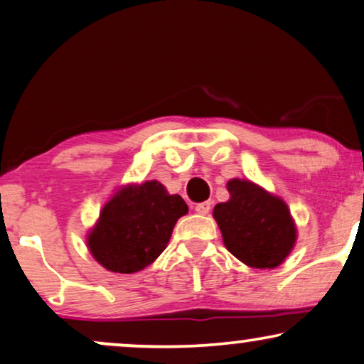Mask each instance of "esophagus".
Listing matches in <instances>:
<instances>
[{
    "label": "esophagus",
    "mask_w": 364,
    "mask_h": 364,
    "mask_svg": "<svg viewBox=\"0 0 364 364\" xmlns=\"http://www.w3.org/2000/svg\"><path fill=\"white\" fill-rule=\"evenodd\" d=\"M196 213H200V215H208V213H210V210H211V203L210 201H203V203H200V205H196Z\"/></svg>",
    "instance_id": "1"
}]
</instances>
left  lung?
<instances>
[{
	"label": "left lung",
	"instance_id": "left-lung-1",
	"mask_svg": "<svg viewBox=\"0 0 364 364\" xmlns=\"http://www.w3.org/2000/svg\"><path fill=\"white\" fill-rule=\"evenodd\" d=\"M228 191L230 200L213 210L228 251L251 268L279 266L296 241L287 203L248 179H231Z\"/></svg>",
	"mask_w": 364,
	"mask_h": 364
}]
</instances>
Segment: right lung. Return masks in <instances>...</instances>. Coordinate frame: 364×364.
Instances as JSON below:
<instances>
[{"instance_id":"right-lung-1","label":"right lung","mask_w":364,"mask_h":364,"mask_svg":"<svg viewBox=\"0 0 364 364\" xmlns=\"http://www.w3.org/2000/svg\"><path fill=\"white\" fill-rule=\"evenodd\" d=\"M188 213L179 195H169L159 181L119 188L88 232L93 258L113 273H136L166 248L173 228Z\"/></svg>"}]
</instances>
